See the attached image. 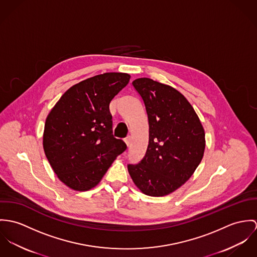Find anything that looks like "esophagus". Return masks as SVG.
I'll use <instances>...</instances> for the list:
<instances>
[{"label":"esophagus","mask_w":257,"mask_h":257,"mask_svg":"<svg viewBox=\"0 0 257 257\" xmlns=\"http://www.w3.org/2000/svg\"><path fill=\"white\" fill-rule=\"evenodd\" d=\"M124 142L125 144L127 145V147L130 145V136H128V137H126L125 139H124Z\"/></svg>","instance_id":"34e87169"}]
</instances>
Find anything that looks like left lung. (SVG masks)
Wrapping results in <instances>:
<instances>
[{
  "label": "left lung",
  "instance_id": "1",
  "mask_svg": "<svg viewBox=\"0 0 257 257\" xmlns=\"http://www.w3.org/2000/svg\"><path fill=\"white\" fill-rule=\"evenodd\" d=\"M132 85L145 103L149 144L142 161L128 165V171L144 194L166 196L182 186L199 166L205 131L192 105L174 87L149 78L136 79Z\"/></svg>",
  "mask_w": 257,
  "mask_h": 257
}]
</instances>
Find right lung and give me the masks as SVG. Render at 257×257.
Wrapping results in <instances>:
<instances>
[{
    "mask_svg": "<svg viewBox=\"0 0 257 257\" xmlns=\"http://www.w3.org/2000/svg\"><path fill=\"white\" fill-rule=\"evenodd\" d=\"M126 73H104L71 86L46 118L45 156L58 178L73 190L96 186L126 144L112 135L109 103L128 85Z\"/></svg>",
    "mask_w": 257,
    "mask_h": 257,
    "instance_id": "1",
    "label": "right lung"
}]
</instances>
